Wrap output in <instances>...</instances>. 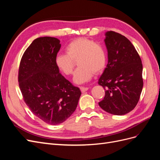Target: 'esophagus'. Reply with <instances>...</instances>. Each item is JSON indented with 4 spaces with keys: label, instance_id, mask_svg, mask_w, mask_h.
Wrapping results in <instances>:
<instances>
[{
    "label": "esophagus",
    "instance_id": "esophagus-1",
    "mask_svg": "<svg viewBox=\"0 0 160 160\" xmlns=\"http://www.w3.org/2000/svg\"><path fill=\"white\" fill-rule=\"evenodd\" d=\"M88 88H85V87H80V89L82 93H84L86 91L88 90Z\"/></svg>",
    "mask_w": 160,
    "mask_h": 160
}]
</instances>
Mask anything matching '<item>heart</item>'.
<instances>
[{"label": "heart", "mask_w": 160, "mask_h": 160, "mask_svg": "<svg viewBox=\"0 0 160 160\" xmlns=\"http://www.w3.org/2000/svg\"><path fill=\"white\" fill-rule=\"evenodd\" d=\"M66 53L58 54L55 59L57 67L62 73L71 75L75 61L78 67L75 71L74 82L81 84L89 81L94 73L102 72L107 65L108 56L104 47L87 38H77L65 47Z\"/></svg>", "instance_id": "1"}]
</instances>
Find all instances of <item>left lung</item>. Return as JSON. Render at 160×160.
<instances>
[{
	"label": "left lung",
	"instance_id": "8db88e82",
	"mask_svg": "<svg viewBox=\"0 0 160 160\" xmlns=\"http://www.w3.org/2000/svg\"><path fill=\"white\" fill-rule=\"evenodd\" d=\"M105 35L108 63L98 81L105 92L99 105L106 112L122 115L132 111L138 103L143 85V65L128 38L112 31Z\"/></svg>",
	"mask_w": 160,
	"mask_h": 160
}]
</instances>
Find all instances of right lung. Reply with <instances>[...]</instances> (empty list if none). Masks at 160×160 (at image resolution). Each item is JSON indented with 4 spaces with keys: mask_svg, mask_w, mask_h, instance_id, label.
<instances>
[{
    "mask_svg": "<svg viewBox=\"0 0 160 160\" xmlns=\"http://www.w3.org/2000/svg\"><path fill=\"white\" fill-rule=\"evenodd\" d=\"M60 48L57 38H37L24 52L18 68V85L25 103L36 117L50 125L68 119L81 95L55 65Z\"/></svg>",
    "mask_w": 160,
    "mask_h": 160,
    "instance_id": "right-lung-1",
    "label": "right lung"
}]
</instances>
